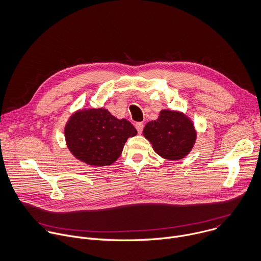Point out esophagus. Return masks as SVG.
<instances>
[{"label": "esophagus", "mask_w": 261, "mask_h": 261, "mask_svg": "<svg viewBox=\"0 0 261 261\" xmlns=\"http://www.w3.org/2000/svg\"><path fill=\"white\" fill-rule=\"evenodd\" d=\"M136 128H137V130H138L139 134H142L143 128H144V123H143V122H137V123H136Z\"/></svg>", "instance_id": "obj_1"}]
</instances>
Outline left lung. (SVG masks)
I'll return each instance as SVG.
<instances>
[{"instance_id":"1","label":"left lung","mask_w":261,"mask_h":261,"mask_svg":"<svg viewBox=\"0 0 261 261\" xmlns=\"http://www.w3.org/2000/svg\"><path fill=\"white\" fill-rule=\"evenodd\" d=\"M154 151L170 161L183 159L192 149L196 134L192 122L182 113L163 110L159 119L148 122L143 130Z\"/></svg>"}]
</instances>
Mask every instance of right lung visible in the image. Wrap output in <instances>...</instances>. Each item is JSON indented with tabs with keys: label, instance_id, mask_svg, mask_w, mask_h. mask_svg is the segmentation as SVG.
Here are the masks:
<instances>
[{
	"label": "right lung",
	"instance_id": "add662e5",
	"mask_svg": "<svg viewBox=\"0 0 261 261\" xmlns=\"http://www.w3.org/2000/svg\"><path fill=\"white\" fill-rule=\"evenodd\" d=\"M137 129L126 119H117L106 109L76 112L68 121L65 136L68 148L75 158L89 166L113 164L129 137Z\"/></svg>",
	"mask_w": 261,
	"mask_h": 261
}]
</instances>
